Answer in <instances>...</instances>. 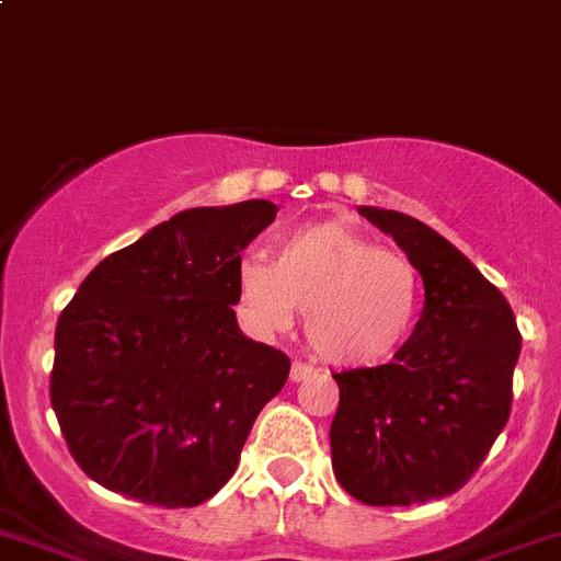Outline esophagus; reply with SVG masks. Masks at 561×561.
<instances>
[{"instance_id": "34e87169", "label": "esophagus", "mask_w": 561, "mask_h": 561, "mask_svg": "<svg viewBox=\"0 0 561 561\" xmlns=\"http://www.w3.org/2000/svg\"><path fill=\"white\" fill-rule=\"evenodd\" d=\"M312 375H314V367H312V364L293 362V367H290V380H293V383H301V380L312 378Z\"/></svg>"}]
</instances>
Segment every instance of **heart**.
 Listing matches in <instances>:
<instances>
[{
  "label": "heart",
  "mask_w": 561,
  "mask_h": 561,
  "mask_svg": "<svg viewBox=\"0 0 561 561\" xmlns=\"http://www.w3.org/2000/svg\"><path fill=\"white\" fill-rule=\"evenodd\" d=\"M416 263L345 221L293 227L274 241V263L247 254L238 263V301L260 334L287 331L298 309L320 358L373 367L405 347L422 309Z\"/></svg>",
  "instance_id": "heart-1"
}]
</instances>
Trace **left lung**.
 Listing matches in <instances>:
<instances>
[{
  "label": "left lung",
  "mask_w": 561,
  "mask_h": 561,
  "mask_svg": "<svg viewBox=\"0 0 561 561\" xmlns=\"http://www.w3.org/2000/svg\"><path fill=\"white\" fill-rule=\"evenodd\" d=\"M358 214L416 263L425 307L394 362L336 373L331 466L373 507L455 493L504 431L520 356L515 314L460 249L419 219L362 205Z\"/></svg>",
  "instance_id": "1"
}]
</instances>
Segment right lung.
Returning <instances> with one entry per match:
<instances>
[{"label": "right lung", "instance_id": "obj_1", "mask_svg": "<svg viewBox=\"0 0 561 561\" xmlns=\"http://www.w3.org/2000/svg\"><path fill=\"white\" fill-rule=\"evenodd\" d=\"M268 199L188 208L108 254L54 334L51 408L70 455L106 491L197 507L238 469L290 358L238 329L241 252Z\"/></svg>", "mask_w": 561, "mask_h": 561}]
</instances>
